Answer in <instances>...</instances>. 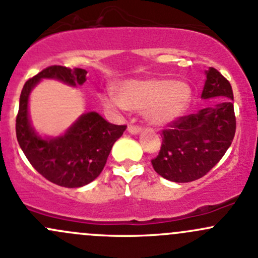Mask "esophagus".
<instances>
[{
	"instance_id": "34e87169",
	"label": "esophagus",
	"mask_w": 258,
	"mask_h": 258,
	"mask_svg": "<svg viewBox=\"0 0 258 258\" xmlns=\"http://www.w3.org/2000/svg\"><path fill=\"white\" fill-rule=\"evenodd\" d=\"M141 127L139 126V124H128V132L130 134H139V132H141Z\"/></svg>"
}]
</instances>
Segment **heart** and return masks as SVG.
Segmentation results:
<instances>
[{"label":"heart","instance_id":"b5f03b06","mask_svg":"<svg viewBox=\"0 0 258 258\" xmlns=\"http://www.w3.org/2000/svg\"><path fill=\"white\" fill-rule=\"evenodd\" d=\"M191 97L192 90L184 81L148 79L123 82L118 87V97L108 93L101 101L110 110L145 111L150 122L166 124L186 111Z\"/></svg>","mask_w":258,"mask_h":258}]
</instances>
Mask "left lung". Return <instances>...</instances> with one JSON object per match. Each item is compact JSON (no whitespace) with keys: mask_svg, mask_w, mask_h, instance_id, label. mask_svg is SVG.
Returning a JSON list of instances; mask_svg holds the SVG:
<instances>
[{"mask_svg":"<svg viewBox=\"0 0 258 258\" xmlns=\"http://www.w3.org/2000/svg\"><path fill=\"white\" fill-rule=\"evenodd\" d=\"M202 98L227 97L233 100L227 79L210 67ZM236 132L232 101L216 107L202 108L197 113L179 116L162 130V145L151 163L163 178L191 182L204 177L217 165L228 150Z\"/></svg>","mask_w":258,"mask_h":258,"instance_id":"8db88e82","label":"left lung"}]
</instances>
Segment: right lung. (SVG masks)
I'll return each mask as SVG.
<instances>
[{
  "mask_svg": "<svg viewBox=\"0 0 258 258\" xmlns=\"http://www.w3.org/2000/svg\"><path fill=\"white\" fill-rule=\"evenodd\" d=\"M86 75V70L56 64L43 69L26 81L16 117L17 141L33 168L52 183L69 188L85 186L102 172L111 148L127 126L112 124L98 113L88 112L63 136L42 140L28 121V95L41 79H56L76 86L85 82Z\"/></svg>",
  "mask_w": 258,
  "mask_h": 258,
  "instance_id": "1",
  "label": "right lung"
}]
</instances>
